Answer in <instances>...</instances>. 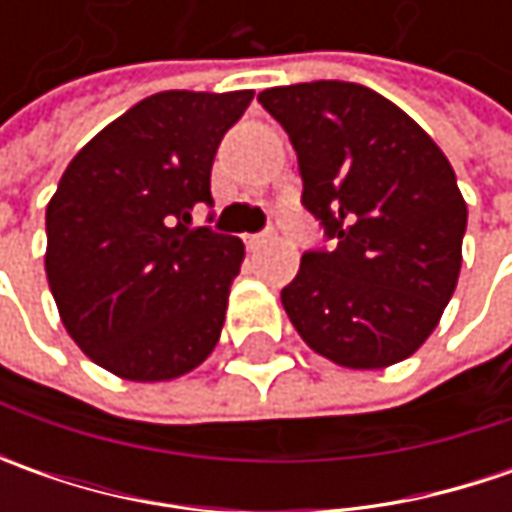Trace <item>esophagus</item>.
I'll list each match as a JSON object with an SVG mask.
<instances>
[{
	"label": "esophagus",
	"instance_id": "obj_1",
	"mask_svg": "<svg viewBox=\"0 0 512 512\" xmlns=\"http://www.w3.org/2000/svg\"><path fill=\"white\" fill-rule=\"evenodd\" d=\"M265 242H270V233H253V236H245V245L250 247V250H259Z\"/></svg>",
	"mask_w": 512,
	"mask_h": 512
}]
</instances>
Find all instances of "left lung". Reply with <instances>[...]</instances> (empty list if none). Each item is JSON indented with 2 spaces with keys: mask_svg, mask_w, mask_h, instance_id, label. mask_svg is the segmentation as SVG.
Wrapping results in <instances>:
<instances>
[{
  "mask_svg": "<svg viewBox=\"0 0 512 512\" xmlns=\"http://www.w3.org/2000/svg\"><path fill=\"white\" fill-rule=\"evenodd\" d=\"M299 156L302 205L330 250H307L282 305L307 347L353 370L413 356L436 330L459 270L467 205L439 145L356 82L259 93Z\"/></svg>",
  "mask_w": 512,
  "mask_h": 512,
  "instance_id": "left-lung-1",
  "label": "left lung"
}]
</instances>
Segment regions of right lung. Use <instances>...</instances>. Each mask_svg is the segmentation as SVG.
Masks as SVG:
<instances>
[{
	"instance_id": "right-lung-1",
	"label": "right lung",
	"mask_w": 512,
	"mask_h": 512,
	"mask_svg": "<svg viewBox=\"0 0 512 512\" xmlns=\"http://www.w3.org/2000/svg\"><path fill=\"white\" fill-rule=\"evenodd\" d=\"M253 90L153 93L73 156L48 202L45 273L62 325L99 367L168 382L205 362L245 245L190 227Z\"/></svg>"
}]
</instances>
